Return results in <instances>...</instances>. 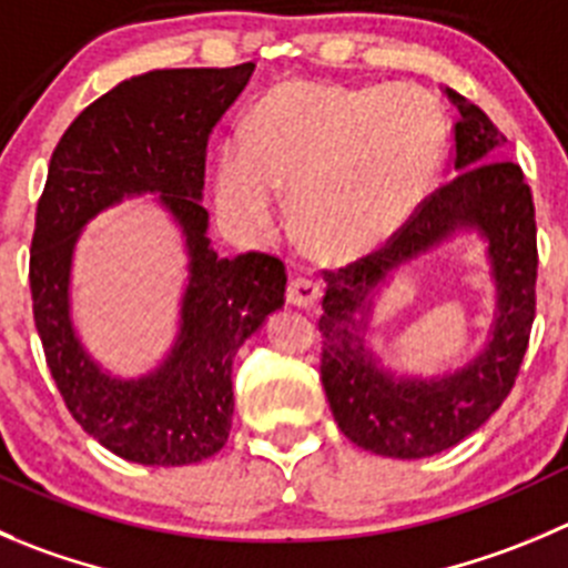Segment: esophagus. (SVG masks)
<instances>
[{
  "label": "esophagus",
  "instance_id": "34e87169",
  "mask_svg": "<svg viewBox=\"0 0 568 568\" xmlns=\"http://www.w3.org/2000/svg\"><path fill=\"white\" fill-rule=\"evenodd\" d=\"M287 301L293 306H301V310H310L321 301V284L312 278H304V275H295L287 284Z\"/></svg>",
  "mask_w": 568,
  "mask_h": 568
}]
</instances>
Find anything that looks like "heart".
Wrapping results in <instances>:
<instances>
[{"label": "heart", "instance_id": "b5f03b06", "mask_svg": "<svg viewBox=\"0 0 568 568\" xmlns=\"http://www.w3.org/2000/svg\"><path fill=\"white\" fill-rule=\"evenodd\" d=\"M449 113L420 85L284 80L245 113L214 170L217 206L251 234L278 220L293 192L301 234L332 258H356L398 234L435 189Z\"/></svg>", "mask_w": 568, "mask_h": 568}]
</instances>
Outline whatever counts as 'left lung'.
Segmentation results:
<instances>
[{"mask_svg":"<svg viewBox=\"0 0 568 568\" xmlns=\"http://www.w3.org/2000/svg\"><path fill=\"white\" fill-rule=\"evenodd\" d=\"M457 178L432 192L385 247L326 270L321 379L339 432L359 449L398 460L446 452L477 432L516 385L536 317V206L521 166L501 159L507 139L455 89ZM457 230H477L489 245L497 312L486 348L452 375L420 381L387 372L364 345L369 295L402 263Z\"/></svg>","mask_w":568,"mask_h":568,"instance_id":"left-lung-1","label":"left lung"}]
</instances>
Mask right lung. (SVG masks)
<instances>
[{
	"label": "right lung",
	"mask_w": 568,
	"mask_h": 568,
	"mask_svg": "<svg viewBox=\"0 0 568 568\" xmlns=\"http://www.w3.org/2000/svg\"><path fill=\"white\" fill-rule=\"evenodd\" d=\"M253 69H155L122 80L67 128L38 200L30 290L50 374L74 420L108 452L142 466H192L223 449L236 351L284 306V262L267 253L220 258L200 203L209 136ZM144 191L159 193L182 229L190 284L168 359L139 381H119L73 332L71 256L91 216Z\"/></svg>",
	"instance_id": "right-lung-1"
}]
</instances>
